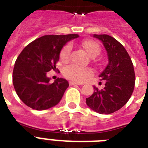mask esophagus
<instances>
[{"label":"esophagus","instance_id":"obj_1","mask_svg":"<svg viewBox=\"0 0 148 148\" xmlns=\"http://www.w3.org/2000/svg\"><path fill=\"white\" fill-rule=\"evenodd\" d=\"M69 85H70V86H73V85H82V84L79 83V82H73V81H70V82H69Z\"/></svg>","mask_w":148,"mask_h":148}]
</instances>
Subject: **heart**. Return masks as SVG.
I'll use <instances>...</instances> for the list:
<instances>
[{
  "instance_id": "1",
  "label": "heart",
  "mask_w": 148,
  "mask_h": 148,
  "mask_svg": "<svg viewBox=\"0 0 148 148\" xmlns=\"http://www.w3.org/2000/svg\"><path fill=\"white\" fill-rule=\"evenodd\" d=\"M82 46L86 51V52L92 57H96L100 53V46L94 40L87 39L82 41ZM72 46L70 44H67L64 46L60 53V58L62 60L66 61L70 56ZM92 70L88 68H79L75 66H69L64 69L63 75L65 77L69 79L74 80L75 82H83L86 79L92 75Z\"/></svg>"
}]
</instances>
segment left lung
<instances>
[{"label":"left lung","mask_w":148,"mask_h":148,"mask_svg":"<svg viewBox=\"0 0 148 148\" xmlns=\"http://www.w3.org/2000/svg\"><path fill=\"white\" fill-rule=\"evenodd\" d=\"M103 42L108 55L109 62L100 73L105 80L103 89L94 86V92L86 98L90 109L101 114H110L125 105L133 93L135 73L129 54L122 45L108 35H93Z\"/></svg>","instance_id":"8db88e82"}]
</instances>
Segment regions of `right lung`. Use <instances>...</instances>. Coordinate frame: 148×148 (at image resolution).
Wrapping results in <instances>:
<instances>
[{"label": "right lung", "mask_w": 148, "mask_h": 148, "mask_svg": "<svg viewBox=\"0 0 148 148\" xmlns=\"http://www.w3.org/2000/svg\"><path fill=\"white\" fill-rule=\"evenodd\" d=\"M78 35H45L28 44L16 59L13 85L18 97L31 108L43 110L59 103L69 87L67 80L58 78L49 82L46 73L58 71L56 64L62 47Z\"/></svg>", "instance_id": "add662e5"}]
</instances>
